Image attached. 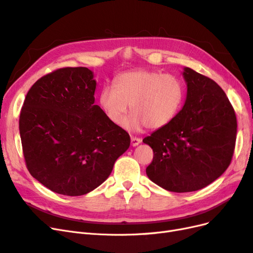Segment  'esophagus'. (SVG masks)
<instances>
[{"instance_id": "esophagus-1", "label": "esophagus", "mask_w": 253, "mask_h": 253, "mask_svg": "<svg viewBox=\"0 0 253 253\" xmlns=\"http://www.w3.org/2000/svg\"><path fill=\"white\" fill-rule=\"evenodd\" d=\"M141 142V139L138 138V137H131V144L133 147H136V145H138Z\"/></svg>"}]
</instances>
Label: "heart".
<instances>
[{
	"mask_svg": "<svg viewBox=\"0 0 253 253\" xmlns=\"http://www.w3.org/2000/svg\"><path fill=\"white\" fill-rule=\"evenodd\" d=\"M114 86L101 88L99 104L115 125L122 124L129 105L133 114L124 126L131 131L168 126L177 116L186 96L179 78L150 70L122 73L115 78Z\"/></svg>",
	"mask_w": 253,
	"mask_h": 253,
	"instance_id": "obj_1",
	"label": "heart"
}]
</instances>
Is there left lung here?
<instances>
[{"mask_svg": "<svg viewBox=\"0 0 253 253\" xmlns=\"http://www.w3.org/2000/svg\"><path fill=\"white\" fill-rule=\"evenodd\" d=\"M187 98L169 125L142 140L154 152L148 177L171 192H192L210 185L231 163L236 116L218 84L192 68L182 73Z\"/></svg>", "mask_w": 253, "mask_h": 253, "instance_id": "1", "label": "left lung"}]
</instances>
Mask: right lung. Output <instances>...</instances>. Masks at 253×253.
<instances>
[{
    "label": "right lung",
    "instance_id": "obj_1",
    "mask_svg": "<svg viewBox=\"0 0 253 253\" xmlns=\"http://www.w3.org/2000/svg\"><path fill=\"white\" fill-rule=\"evenodd\" d=\"M96 81L86 67H63L30 87L19 128L26 167L52 192L84 195L109 177L128 149L129 135L95 102Z\"/></svg>",
    "mask_w": 253,
    "mask_h": 253
}]
</instances>
